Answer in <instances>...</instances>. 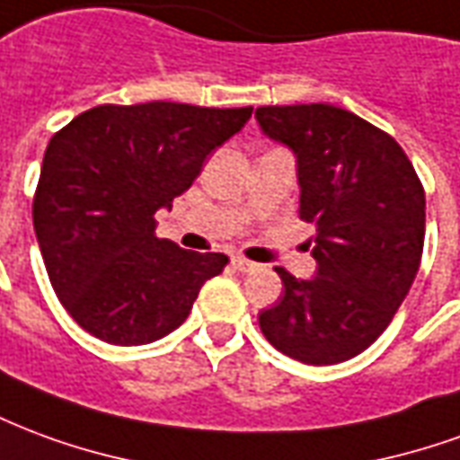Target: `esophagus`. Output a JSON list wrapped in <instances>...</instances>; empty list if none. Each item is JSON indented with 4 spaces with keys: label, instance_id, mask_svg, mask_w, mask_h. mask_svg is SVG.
I'll list each match as a JSON object with an SVG mask.
<instances>
[{
    "label": "esophagus",
    "instance_id": "esophagus-1",
    "mask_svg": "<svg viewBox=\"0 0 460 460\" xmlns=\"http://www.w3.org/2000/svg\"><path fill=\"white\" fill-rule=\"evenodd\" d=\"M231 266L236 270H241V273H249V270L256 269V263L249 259H243V256H234V259H231Z\"/></svg>",
    "mask_w": 460,
    "mask_h": 460
}]
</instances>
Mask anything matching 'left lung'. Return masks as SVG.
Returning <instances> with one entry per match:
<instances>
[{
	"mask_svg": "<svg viewBox=\"0 0 460 460\" xmlns=\"http://www.w3.org/2000/svg\"><path fill=\"white\" fill-rule=\"evenodd\" d=\"M263 135L298 162L300 219L315 226L310 280L279 270L283 296L261 332L305 365H338L372 345L421 263L424 187L399 142L328 103L256 108Z\"/></svg>",
	"mask_w": 460,
	"mask_h": 460,
	"instance_id": "1",
	"label": "left lung"
}]
</instances>
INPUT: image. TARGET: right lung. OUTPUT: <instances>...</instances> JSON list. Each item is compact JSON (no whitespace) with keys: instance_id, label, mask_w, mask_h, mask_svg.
<instances>
[{"instance_id":"1","label":"right lung","mask_w":460,"mask_h":460,"mask_svg":"<svg viewBox=\"0 0 460 460\" xmlns=\"http://www.w3.org/2000/svg\"><path fill=\"white\" fill-rule=\"evenodd\" d=\"M253 108L98 105L56 132L34 194L46 273L68 315L111 345H147L190 315L224 253L155 236V211L191 187Z\"/></svg>"}]
</instances>
